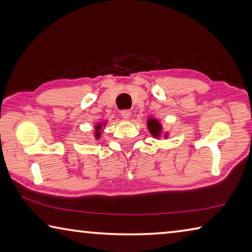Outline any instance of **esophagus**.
Masks as SVG:
<instances>
[{
    "label": "esophagus",
    "instance_id": "obj_1",
    "mask_svg": "<svg viewBox=\"0 0 252 252\" xmlns=\"http://www.w3.org/2000/svg\"><path fill=\"white\" fill-rule=\"evenodd\" d=\"M121 117L123 119H129L131 117V111H129V110H122L121 111Z\"/></svg>",
    "mask_w": 252,
    "mask_h": 252
}]
</instances>
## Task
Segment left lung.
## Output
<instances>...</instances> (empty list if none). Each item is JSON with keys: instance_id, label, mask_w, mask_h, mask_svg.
<instances>
[{"instance_id": "1", "label": "left lung", "mask_w": 252, "mask_h": 252, "mask_svg": "<svg viewBox=\"0 0 252 252\" xmlns=\"http://www.w3.org/2000/svg\"><path fill=\"white\" fill-rule=\"evenodd\" d=\"M147 126H148L149 132H150V134L153 136V138L160 140V138L167 139L169 136L168 132L163 131V127H162V126H161V122L156 118L149 117L148 121H147Z\"/></svg>"}]
</instances>
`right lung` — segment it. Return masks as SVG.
Returning a JSON list of instances; mask_svg holds the SVG:
<instances>
[{
  "instance_id": "add662e5",
  "label": "right lung",
  "mask_w": 252,
  "mask_h": 252,
  "mask_svg": "<svg viewBox=\"0 0 252 252\" xmlns=\"http://www.w3.org/2000/svg\"><path fill=\"white\" fill-rule=\"evenodd\" d=\"M106 125V121H102L96 123L94 126V138L96 140H99L101 138V134H102V131H103V126Z\"/></svg>"
}]
</instances>
